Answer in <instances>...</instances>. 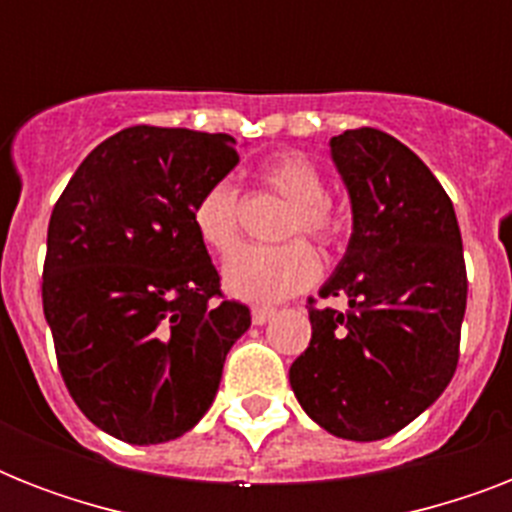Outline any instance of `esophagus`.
<instances>
[{
    "label": "esophagus",
    "mask_w": 512,
    "mask_h": 512,
    "mask_svg": "<svg viewBox=\"0 0 512 512\" xmlns=\"http://www.w3.org/2000/svg\"><path fill=\"white\" fill-rule=\"evenodd\" d=\"M273 308H263V305H257V308H252V324H255V327H263V324H268V321H271V316H273Z\"/></svg>",
    "instance_id": "34e87169"
}]
</instances>
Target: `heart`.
<instances>
[{
	"instance_id": "heart-1",
	"label": "heart",
	"mask_w": 512,
	"mask_h": 512,
	"mask_svg": "<svg viewBox=\"0 0 512 512\" xmlns=\"http://www.w3.org/2000/svg\"><path fill=\"white\" fill-rule=\"evenodd\" d=\"M260 180L289 201L281 236L305 233L319 244L340 236L342 220L327 199V180L319 164L300 151H281L260 167ZM241 196L231 180L207 185L193 204V228L212 252H228L239 239ZM319 257L305 241L281 247H239L223 263V287L247 303H279L319 279Z\"/></svg>"
}]
</instances>
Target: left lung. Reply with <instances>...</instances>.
Returning a JSON list of instances; mask_svg holds the SVG:
<instances>
[{"label": "left lung", "instance_id": "obj_1", "mask_svg": "<svg viewBox=\"0 0 512 512\" xmlns=\"http://www.w3.org/2000/svg\"><path fill=\"white\" fill-rule=\"evenodd\" d=\"M353 233L311 308V345L289 366L305 414L332 436L380 441L420 417L452 382L468 303L452 199L414 151L361 127L329 140Z\"/></svg>", "mask_w": 512, "mask_h": 512}]
</instances>
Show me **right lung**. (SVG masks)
<instances>
[{"mask_svg": "<svg viewBox=\"0 0 512 512\" xmlns=\"http://www.w3.org/2000/svg\"><path fill=\"white\" fill-rule=\"evenodd\" d=\"M231 135L127 127L92 151L47 228L44 319L84 417L127 444L180 438L207 414L249 329L225 300L193 204L239 164Z\"/></svg>", "mask_w": 512, "mask_h": 512, "instance_id": "obj_1", "label": "right lung"}]
</instances>
